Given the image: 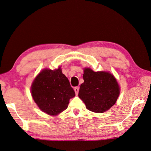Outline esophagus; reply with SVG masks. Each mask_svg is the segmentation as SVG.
Returning <instances> with one entry per match:
<instances>
[{
  "mask_svg": "<svg viewBox=\"0 0 151 151\" xmlns=\"http://www.w3.org/2000/svg\"><path fill=\"white\" fill-rule=\"evenodd\" d=\"M79 90H80V88H79V87H75V88H74V91H75V93H76V95L78 94Z\"/></svg>",
  "mask_w": 151,
  "mask_h": 151,
  "instance_id": "34e87169",
  "label": "esophagus"
}]
</instances>
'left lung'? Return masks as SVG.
<instances>
[{
    "instance_id": "left-lung-1",
    "label": "left lung",
    "mask_w": 151,
    "mask_h": 151,
    "mask_svg": "<svg viewBox=\"0 0 151 151\" xmlns=\"http://www.w3.org/2000/svg\"><path fill=\"white\" fill-rule=\"evenodd\" d=\"M78 96L88 110L96 113L104 112L116 102L120 88L112 73L107 71H93L85 68Z\"/></svg>"
}]
</instances>
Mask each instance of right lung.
Wrapping results in <instances>:
<instances>
[{
  "instance_id": "obj_1",
  "label": "right lung",
  "mask_w": 151,
  "mask_h": 151,
  "mask_svg": "<svg viewBox=\"0 0 151 151\" xmlns=\"http://www.w3.org/2000/svg\"><path fill=\"white\" fill-rule=\"evenodd\" d=\"M31 95L38 107L51 116L58 115L67 109L70 100L76 96L61 68L42 70L33 81Z\"/></svg>"
}]
</instances>
